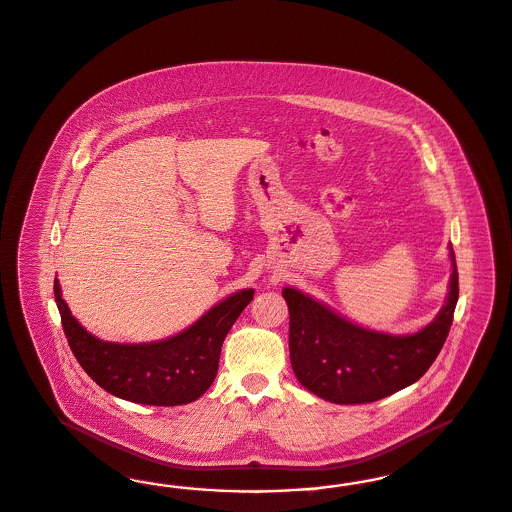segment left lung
<instances>
[{"label":"left lung","mask_w":512,"mask_h":512,"mask_svg":"<svg viewBox=\"0 0 512 512\" xmlns=\"http://www.w3.org/2000/svg\"><path fill=\"white\" fill-rule=\"evenodd\" d=\"M439 314L412 335H389L353 323L331 306L283 287L289 308V355L300 384L336 405L374 403L420 380L441 352L458 304V268Z\"/></svg>","instance_id":"left-lung-1"}]
</instances>
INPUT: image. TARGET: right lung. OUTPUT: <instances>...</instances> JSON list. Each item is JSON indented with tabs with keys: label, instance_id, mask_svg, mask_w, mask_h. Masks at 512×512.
Here are the masks:
<instances>
[{
	"label": "right lung",
	"instance_id": "1",
	"mask_svg": "<svg viewBox=\"0 0 512 512\" xmlns=\"http://www.w3.org/2000/svg\"><path fill=\"white\" fill-rule=\"evenodd\" d=\"M253 293V289L232 293L177 335L121 344L92 335L71 316L60 282L54 280L62 327L83 371L107 393L151 406L187 405L208 391L219 369L223 340Z\"/></svg>",
	"mask_w": 512,
	"mask_h": 512
}]
</instances>
